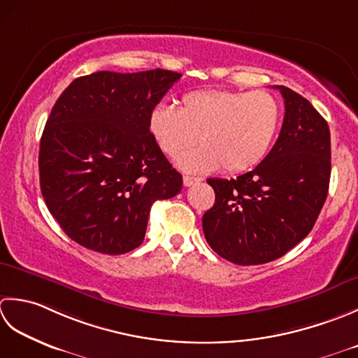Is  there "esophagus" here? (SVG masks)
Wrapping results in <instances>:
<instances>
[{
	"label": "esophagus",
	"mask_w": 358,
	"mask_h": 358,
	"mask_svg": "<svg viewBox=\"0 0 358 358\" xmlns=\"http://www.w3.org/2000/svg\"><path fill=\"white\" fill-rule=\"evenodd\" d=\"M199 178H193V176H184V185L185 187H192L196 182H199Z\"/></svg>",
	"instance_id": "esophagus-1"
}]
</instances>
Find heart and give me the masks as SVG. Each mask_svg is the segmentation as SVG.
Here are the masks:
<instances>
[{"instance_id":"heart-1","label":"heart","mask_w":358,"mask_h":358,"mask_svg":"<svg viewBox=\"0 0 358 358\" xmlns=\"http://www.w3.org/2000/svg\"><path fill=\"white\" fill-rule=\"evenodd\" d=\"M281 127V106L264 91H193L180 108L160 101L150 114V131L169 157H176L196 137L199 147L180 156L188 171L225 173L253 169L267 156Z\"/></svg>"}]
</instances>
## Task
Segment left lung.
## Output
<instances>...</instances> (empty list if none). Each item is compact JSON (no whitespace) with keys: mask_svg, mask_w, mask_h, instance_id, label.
Here are the masks:
<instances>
[{"mask_svg":"<svg viewBox=\"0 0 358 358\" xmlns=\"http://www.w3.org/2000/svg\"><path fill=\"white\" fill-rule=\"evenodd\" d=\"M284 120L271 152L236 179H207L215 206L203 213L207 243L233 264L282 257L309 235L327 198L331 133L309 100L286 86Z\"/></svg>","mask_w":358,"mask_h":358,"instance_id":"obj_1","label":"left lung"}]
</instances>
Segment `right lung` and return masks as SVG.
<instances>
[{
  "label": "right lung",
  "mask_w": 358,
  "mask_h": 358,
  "mask_svg": "<svg viewBox=\"0 0 358 358\" xmlns=\"http://www.w3.org/2000/svg\"><path fill=\"white\" fill-rule=\"evenodd\" d=\"M179 72L99 71L78 77L50 111L40 142V187L66 235L122 255L142 244L151 206L182 189L150 131V114Z\"/></svg>",
  "instance_id": "right-lung-1"
}]
</instances>
